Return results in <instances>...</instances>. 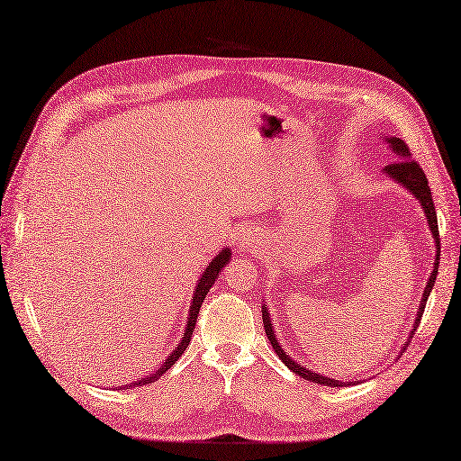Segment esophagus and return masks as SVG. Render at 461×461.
Returning <instances> with one entry per match:
<instances>
[{"label": "esophagus", "mask_w": 461, "mask_h": 461, "mask_svg": "<svg viewBox=\"0 0 461 461\" xmlns=\"http://www.w3.org/2000/svg\"><path fill=\"white\" fill-rule=\"evenodd\" d=\"M243 247H245V251H253L255 247H257V243H258V233H255L253 230H247V231H243V235H241V241H240Z\"/></svg>", "instance_id": "34e87169"}]
</instances>
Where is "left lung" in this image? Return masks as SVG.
Returning a JSON list of instances; mask_svg holds the SVG:
<instances>
[{"label": "left lung", "instance_id": "1", "mask_svg": "<svg viewBox=\"0 0 461 461\" xmlns=\"http://www.w3.org/2000/svg\"><path fill=\"white\" fill-rule=\"evenodd\" d=\"M389 146L393 148V151L397 153V156L401 158L399 161H393L389 163L387 167H384L385 175L392 176V179H395L399 185H403L409 193H412L417 196V200L422 206V212L424 216H427V221H429V228L434 235V241H436V261H434V268L430 273V278L427 282V288H424L422 292V300H420V305H419V312H417V320H415V325H412V331L411 335L415 333V329L419 327L420 323V317H422V312H424V305H427V300L430 296V290L434 286L436 282V273H438V263H440V235H438V220H436V210H434V203H432V193H430V186H429V179L427 175H424L420 165L411 158L409 153V148L407 144L401 138H387ZM263 325H265V333L270 340V345H273L275 352L278 354V358L285 362L288 368L294 372L302 375L303 380H310V382H315V384H321V385H329V387H343V385H348L345 382H339V380H331V377H325L321 374H315L308 368H303L302 364H298L296 360H292L288 354L282 350V347L278 345V340L275 337V331H273V323H270V315H268V310L263 305Z\"/></svg>", "mask_w": 461, "mask_h": 461}]
</instances>
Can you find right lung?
Segmentation results:
<instances>
[{"mask_svg": "<svg viewBox=\"0 0 461 461\" xmlns=\"http://www.w3.org/2000/svg\"><path fill=\"white\" fill-rule=\"evenodd\" d=\"M230 257H231V251H230L228 247H226V249L220 251L214 258H212L210 265H208V267H206V270H204V275L200 276L198 285H196V292H194V296H193L191 312H188V323H186V329H185L183 340L179 343V347H176V348L169 354L167 360H165V362L159 366V370H158L156 374H151V375H148V377H141V380H138V382H134V384H128V385H124L126 389H130V387H138V385H146V384H151V382L159 380V377H161L165 372H167L176 360H179V357H181V354L185 352V348L188 347V343H191V337H193L194 325H196V320H198L200 305H203V302H204V298H206V294L210 292V288L214 286V282H216V278L220 276L221 268L230 263ZM121 389H122V387H121Z\"/></svg>", "mask_w": 461, "mask_h": 461, "instance_id": "obj_1", "label": "right lung"}]
</instances>
